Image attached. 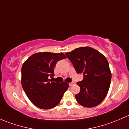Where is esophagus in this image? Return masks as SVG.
Returning <instances> with one entry per match:
<instances>
[{
	"label": "esophagus",
	"instance_id": "obj_1",
	"mask_svg": "<svg viewBox=\"0 0 129 129\" xmlns=\"http://www.w3.org/2000/svg\"><path fill=\"white\" fill-rule=\"evenodd\" d=\"M73 84H74L73 82H72V83H69V85H70V86H72Z\"/></svg>",
	"mask_w": 129,
	"mask_h": 129
}]
</instances>
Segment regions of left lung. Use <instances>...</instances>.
<instances>
[{
	"mask_svg": "<svg viewBox=\"0 0 129 129\" xmlns=\"http://www.w3.org/2000/svg\"><path fill=\"white\" fill-rule=\"evenodd\" d=\"M77 73H83V81L78 82L80 92L76 94L77 102L86 107H94L107 95L111 81V71L106 57L89 46L79 47L65 53Z\"/></svg>",
	"mask_w": 129,
	"mask_h": 129,
	"instance_id": "1",
	"label": "left lung"
}]
</instances>
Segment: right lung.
<instances>
[{"mask_svg":"<svg viewBox=\"0 0 129 129\" xmlns=\"http://www.w3.org/2000/svg\"><path fill=\"white\" fill-rule=\"evenodd\" d=\"M66 58L63 53L39 52L30 56L22 65V87L30 101L38 108L55 107L68 88L66 82L57 83L50 79L54 75L56 63Z\"/></svg>","mask_w":129,"mask_h":129,"instance_id":"right-lung-1","label":"right lung"}]
</instances>
